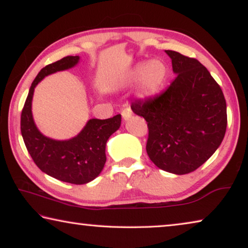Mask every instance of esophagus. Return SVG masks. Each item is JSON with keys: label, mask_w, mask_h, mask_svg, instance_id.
Here are the masks:
<instances>
[{"label": "esophagus", "mask_w": 248, "mask_h": 248, "mask_svg": "<svg viewBox=\"0 0 248 248\" xmlns=\"http://www.w3.org/2000/svg\"><path fill=\"white\" fill-rule=\"evenodd\" d=\"M121 116H123V118H124V120L130 119L131 116H132L131 109L129 108V107H125V108H124L123 110H121Z\"/></svg>", "instance_id": "esophagus-1"}]
</instances>
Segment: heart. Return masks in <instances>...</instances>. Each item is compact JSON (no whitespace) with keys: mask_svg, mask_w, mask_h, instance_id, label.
<instances>
[{"mask_svg":"<svg viewBox=\"0 0 248 248\" xmlns=\"http://www.w3.org/2000/svg\"><path fill=\"white\" fill-rule=\"evenodd\" d=\"M167 78V66L160 59H153L147 63H140L131 72L129 80L135 82L140 79L139 95L149 98L156 94Z\"/></svg>","mask_w":248,"mask_h":248,"instance_id":"1","label":"heart"}]
</instances>
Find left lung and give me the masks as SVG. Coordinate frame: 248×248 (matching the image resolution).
Segmentation results:
<instances>
[{
    "instance_id": "obj_1",
    "label": "left lung",
    "mask_w": 248,
    "mask_h": 248,
    "mask_svg": "<svg viewBox=\"0 0 248 248\" xmlns=\"http://www.w3.org/2000/svg\"><path fill=\"white\" fill-rule=\"evenodd\" d=\"M176 73L166 90L131 103L148 125L146 150L162 170L185 175L212 157L227 127L226 100L219 84L198 60L166 50Z\"/></svg>"
}]
</instances>
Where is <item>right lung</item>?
<instances>
[{"label": "right lung", "instance_id": "right-lung-1", "mask_svg": "<svg viewBox=\"0 0 248 248\" xmlns=\"http://www.w3.org/2000/svg\"><path fill=\"white\" fill-rule=\"evenodd\" d=\"M79 59L78 55H69L44 66L31 84L21 113V134L35 165L46 175L75 185L91 182L101 172L107 160V140L119 129L121 116L117 114L105 120L90 119L75 138L60 141L39 131L33 121L31 106L34 88L44 77L72 68Z\"/></svg>", "mask_w": 248, "mask_h": 248}]
</instances>
